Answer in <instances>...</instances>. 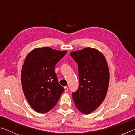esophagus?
I'll return each instance as SVG.
<instances>
[{
    "mask_svg": "<svg viewBox=\"0 0 135 135\" xmlns=\"http://www.w3.org/2000/svg\"><path fill=\"white\" fill-rule=\"evenodd\" d=\"M64 89H65V92H67L68 91V88L67 86H65L64 87Z\"/></svg>",
    "mask_w": 135,
    "mask_h": 135,
    "instance_id": "esophagus-1",
    "label": "esophagus"
}]
</instances>
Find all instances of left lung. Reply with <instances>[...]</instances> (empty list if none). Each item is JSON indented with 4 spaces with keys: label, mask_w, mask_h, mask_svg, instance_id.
Returning a JSON list of instances; mask_svg holds the SVG:
<instances>
[{
    "label": "left lung",
    "mask_w": 135,
    "mask_h": 135,
    "mask_svg": "<svg viewBox=\"0 0 135 135\" xmlns=\"http://www.w3.org/2000/svg\"><path fill=\"white\" fill-rule=\"evenodd\" d=\"M70 56L78 64L79 80L73 100L80 112L89 114L101 105L107 93L110 73L107 60L101 52L90 47L72 51Z\"/></svg>",
    "instance_id": "8db88e82"
}]
</instances>
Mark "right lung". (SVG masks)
<instances>
[{"mask_svg": "<svg viewBox=\"0 0 135 135\" xmlns=\"http://www.w3.org/2000/svg\"><path fill=\"white\" fill-rule=\"evenodd\" d=\"M66 53L46 47L34 49L26 57L21 84L26 99L35 112H49L65 91L59 84L54 67Z\"/></svg>", "mask_w": 135, "mask_h": 135, "instance_id": "add662e5", "label": "right lung"}]
</instances>
